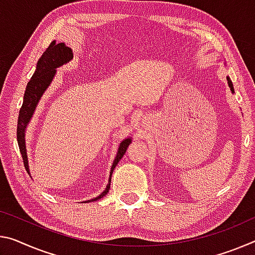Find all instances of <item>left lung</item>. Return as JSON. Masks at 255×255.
<instances>
[{
  "mask_svg": "<svg viewBox=\"0 0 255 255\" xmlns=\"http://www.w3.org/2000/svg\"><path fill=\"white\" fill-rule=\"evenodd\" d=\"M227 80H228V85H229V87H230V91L232 92H234V87H233V83H232V80H230L228 77H227Z\"/></svg>",
  "mask_w": 255,
  "mask_h": 255,
  "instance_id": "left-lung-1",
  "label": "left lung"
}]
</instances>
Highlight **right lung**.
I'll return each mask as SVG.
<instances>
[{"label": "right lung", "instance_id": "1", "mask_svg": "<svg viewBox=\"0 0 255 255\" xmlns=\"http://www.w3.org/2000/svg\"><path fill=\"white\" fill-rule=\"evenodd\" d=\"M71 59H72L71 48L64 45V43L56 44L55 40H53V42L48 45L46 51L43 53V55L40 56V59L37 62V67H36L35 74L27 84L26 92L25 94H23L22 106L20 108V111H19L18 126H17V140H18L19 149L22 155L23 163H25V167L27 169H28V160H27L26 145H25V129H26L27 124L29 123L31 116H33L35 108L37 106L40 96L43 95V93L45 92L47 86L51 84L52 79H53V77L56 72L55 70L56 68L62 66L63 63L69 62ZM130 142H131L130 138H127L120 143L118 154H117L115 161H113V164L110 171V179H109V184L107 186V188L104 189V192L102 194H100L98 197H95V199L90 200L87 202L98 201L100 199H102L106 194H108L109 189H110L112 172L115 170L116 165L118 164V162L121 160V157L124 156L125 153H126L128 145Z\"/></svg>", "mask_w": 255, "mask_h": 255}]
</instances>
